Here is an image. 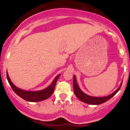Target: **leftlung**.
Segmentation results:
<instances>
[{
	"label": "left lung",
	"mask_w": 130,
	"mask_h": 130,
	"mask_svg": "<svg viewBox=\"0 0 130 130\" xmlns=\"http://www.w3.org/2000/svg\"><path fill=\"white\" fill-rule=\"evenodd\" d=\"M122 84V81L120 83V86L119 88L115 91L114 92L112 93L110 95H108V96H101V97H98V96H90V95H87L86 93H84L80 89L79 87L77 84L76 81V76L74 75L73 77V88H74V92L76 96H77V98L79 100H80V101H83V102L89 104H93V105H98V104H101L103 103L106 102L109 99L114 96L116 93L119 92V90H120V87H121Z\"/></svg>",
	"instance_id": "obj_1"
}]
</instances>
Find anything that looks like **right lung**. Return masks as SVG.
<instances>
[{
	"instance_id": "obj_1",
	"label": "right lung",
	"mask_w": 130,
	"mask_h": 130,
	"mask_svg": "<svg viewBox=\"0 0 130 130\" xmlns=\"http://www.w3.org/2000/svg\"><path fill=\"white\" fill-rule=\"evenodd\" d=\"M60 76V74H58L57 76L55 77L53 83L51 84L48 87L45 89H43L41 90L38 91H28L22 90L21 89L17 87L13 84L11 80H10V77H9L8 72H7V77L9 84H10L11 87L12 88L15 93L17 94L18 96L22 98V99L25 100L26 101H30V102H37V101H41L47 99L50 97L53 93L54 90L55 86H56V83L57 81L58 78Z\"/></svg>"
}]
</instances>
